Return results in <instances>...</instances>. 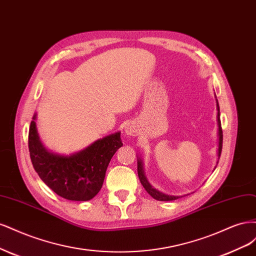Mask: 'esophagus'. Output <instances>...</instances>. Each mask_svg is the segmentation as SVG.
Segmentation results:
<instances>
[{"instance_id":"1","label":"esophagus","mask_w":256,"mask_h":256,"mask_svg":"<svg viewBox=\"0 0 256 256\" xmlns=\"http://www.w3.org/2000/svg\"><path fill=\"white\" fill-rule=\"evenodd\" d=\"M126 132L128 135L135 136V135L137 134V128H136L135 126H130V124H128V126L126 128Z\"/></svg>"}]
</instances>
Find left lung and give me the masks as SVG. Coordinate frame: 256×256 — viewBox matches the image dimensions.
<instances>
[{
  "mask_svg": "<svg viewBox=\"0 0 256 256\" xmlns=\"http://www.w3.org/2000/svg\"><path fill=\"white\" fill-rule=\"evenodd\" d=\"M217 106H218V126H219V149H218V156L220 158L221 151H222V140H224V135H222V128H221L220 114H219V105L217 104ZM137 171H138V176H139V180H140V183L142 184V186L144 187V189L148 192V194H149L152 198H154L155 200H158V201H173V200H176V199H178V198H180V196L164 194L162 192H160L158 190H156V189H154L149 184V182H148L146 176H144L142 160H138V162H137Z\"/></svg>",
  "mask_w": 256,
  "mask_h": 256,
  "instance_id": "8db88e82",
  "label": "left lung"
}]
</instances>
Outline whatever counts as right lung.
<instances>
[{
	"mask_svg": "<svg viewBox=\"0 0 256 256\" xmlns=\"http://www.w3.org/2000/svg\"><path fill=\"white\" fill-rule=\"evenodd\" d=\"M34 114L28 130V150L32 167L40 178L64 199L92 200L102 188L108 164L122 146L120 133L98 139L70 156L48 152L40 142Z\"/></svg>",
	"mask_w": 256,
	"mask_h": 256,
	"instance_id": "obj_1",
	"label": "right lung"
}]
</instances>
